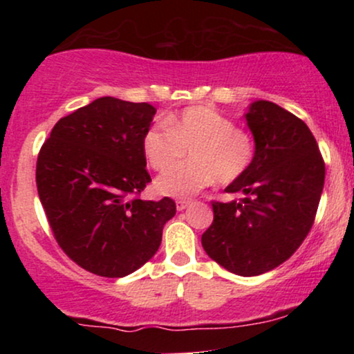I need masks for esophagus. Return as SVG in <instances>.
<instances>
[{"instance_id":"obj_1","label":"esophagus","mask_w":354,"mask_h":354,"mask_svg":"<svg viewBox=\"0 0 354 354\" xmlns=\"http://www.w3.org/2000/svg\"><path fill=\"white\" fill-rule=\"evenodd\" d=\"M189 205H191L189 200H178V201H176V209H178V211H183V209L188 208Z\"/></svg>"}]
</instances>
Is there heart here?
Returning <instances> with one entry per match:
<instances>
[{
  "instance_id": "b5f03b06",
  "label": "heart",
  "mask_w": 354,
  "mask_h": 354,
  "mask_svg": "<svg viewBox=\"0 0 354 354\" xmlns=\"http://www.w3.org/2000/svg\"><path fill=\"white\" fill-rule=\"evenodd\" d=\"M161 123L149 126L141 140L146 163L164 171L184 156L190 163L175 167L154 183L160 194L169 198H188L216 180L230 185L250 169L254 160L253 136L236 128L234 121L218 109L189 106Z\"/></svg>"
}]
</instances>
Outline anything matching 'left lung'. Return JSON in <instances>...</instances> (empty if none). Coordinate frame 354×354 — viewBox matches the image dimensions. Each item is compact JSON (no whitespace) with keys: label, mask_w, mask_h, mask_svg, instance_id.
<instances>
[{"label":"left lung","mask_w":354,"mask_h":354,"mask_svg":"<svg viewBox=\"0 0 354 354\" xmlns=\"http://www.w3.org/2000/svg\"><path fill=\"white\" fill-rule=\"evenodd\" d=\"M256 153L250 169L226 188L239 200L213 201L214 219L201 245L239 276L274 270L310 233L324 185V161L306 123L271 101L246 113Z\"/></svg>","instance_id":"1"}]
</instances>
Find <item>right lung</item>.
<instances>
[{
    "instance_id": "obj_1",
    "label": "right lung",
    "mask_w": 354,
    "mask_h": 354,
    "mask_svg": "<svg viewBox=\"0 0 354 354\" xmlns=\"http://www.w3.org/2000/svg\"><path fill=\"white\" fill-rule=\"evenodd\" d=\"M156 113L111 96L61 118L36 163V186L55 239L76 265L123 278L153 258L171 198L140 200L151 176L141 140Z\"/></svg>"
}]
</instances>
